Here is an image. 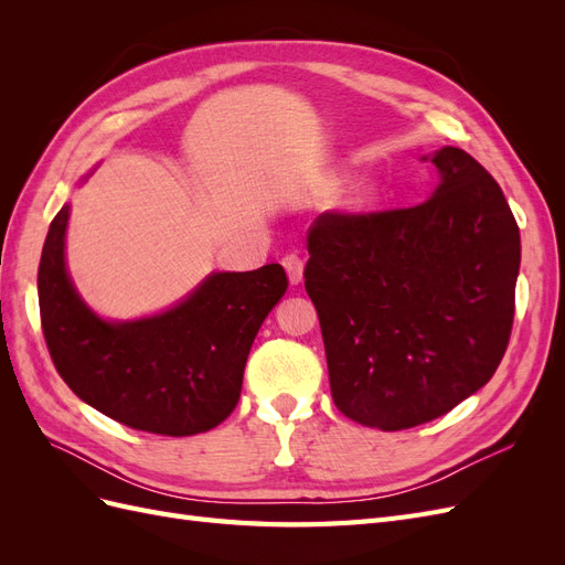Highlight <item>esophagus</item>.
Masks as SVG:
<instances>
[{
    "mask_svg": "<svg viewBox=\"0 0 565 565\" xmlns=\"http://www.w3.org/2000/svg\"><path fill=\"white\" fill-rule=\"evenodd\" d=\"M282 266L287 270V278H289V285H299L303 280V262L299 259L297 254H287L282 259Z\"/></svg>",
    "mask_w": 565,
    "mask_h": 565,
    "instance_id": "1",
    "label": "esophagus"
}]
</instances>
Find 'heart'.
Listing matches in <instances>:
<instances>
[{
	"label": "heart",
	"instance_id": "obj_1",
	"mask_svg": "<svg viewBox=\"0 0 565 565\" xmlns=\"http://www.w3.org/2000/svg\"><path fill=\"white\" fill-rule=\"evenodd\" d=\"M374 195H377V188L365 183L361 188H355V193L351 198V204H353V207H365V204H370L374 200Z\"/></svg>",
	"mask_w": 565,
	"mask_h": 565
}]
</instances>
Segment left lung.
<instances>
[{
	"label": "left lung",
	"mask_w": 565,
	"mask_h": 565,
	"mask_svg": "<svg viewBox=\"0 0 565 565\" xmlns=\"http://www.w3.org/2000/svg\"><path fill=\"white\" fill-rule=\"evenodd\" d=\"M431 162L440 183L417 207L324 212L309 233L303 285L334 405L382 431L431 422L486 386L514 322L521 235L502 188L461 148Z\"/></svg>",
	"instance_id": "1"
}]
</instances>
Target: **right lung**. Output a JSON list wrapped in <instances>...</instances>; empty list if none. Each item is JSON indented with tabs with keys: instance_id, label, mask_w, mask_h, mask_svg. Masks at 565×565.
Listing matches in <instances>:
<instances>
[{
	"instance_id": "add662e5",
	"label": "right lung",
	"mask_w": 565,
	"mask_h": 565,
	"mask_svg": "<svg viewBox=\"0 0 565 565\" xmlns=\"http://www.w3.org/2000/svg\"><path fill=\"white\" fill-rule=\"evenodd\" d=\"M63 204L46 233L38 292L46 347L63 382L87 405L131 429L193 436L241 401L254 337L287 276L280 264L212 273L172 309L139 320L96 316L65 268Z\"/></svg>"
}]
</instances>
